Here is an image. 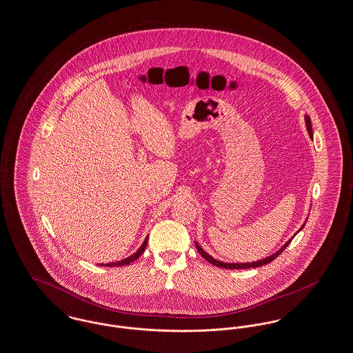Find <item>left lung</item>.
<instances>
[{
    "mask_svg": "<svg viewBox=\"0 0 353 353\" xmlns=\"http://www.w3.org/2000/svg\"><path fill=\"white\" fill-rule=\"evenodd\" d=\"M305 124H307V129H308V133H310V136H312V124H311V119H310V116H305ZM305 225V224H304ZM304 225L300 228H304ZM293 239V237H292ZM292 239L288 240L281 248L279 249L276 253H273L272 256L270 257H267V259H263V260H259V261H254V263H244V264H230V263H223V261H219V260H216V259H213L212 256H209L207 252L204 250V249L201 248L197 243H196V248L199 250V253L207 260L208 263H210L212 265H214V267H220V268H225V270H249V268H257V267H261V265H265V264H270V261H273L279 254H281L283 253V250L287 248L288 245H290V241H292Z\"/></svg>",
    "mask_w": 353,
    "mask_h": 353,
    "instance_id": "obj_1",
    "label": "left lung"
}]
</instances>
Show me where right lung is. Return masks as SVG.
I'll return each instance as SVG.
<instances>
[{"mask_svg": "<svg viewBox=\"0 0 353 353\" xmlns=\"http://www.w3.org/2000/svg\"><path fill=\"white\" fill-rule=\"evenodd\" d=\"M146 244H148V237L145 239V241L143 243V245L139 248V250L136 252V253H133L132 256H129V257H126L124 260H121V261H116V263H108V264H100L101 267H123V265H129L130 263H133L134 260H137L143 253H144V250L146 248Z\"/></svg>", "mask_w": 353, "mask_h": 353, "instance_id": "1", "label": "right lung"}]
</instances>
